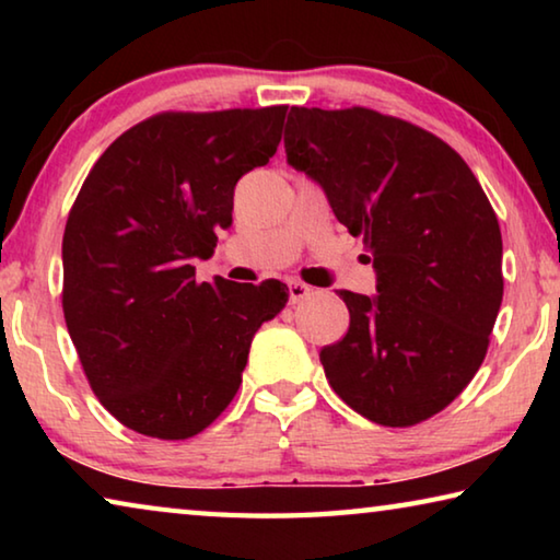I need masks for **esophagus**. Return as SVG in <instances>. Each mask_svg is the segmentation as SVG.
<instances>
[{
	"instance_id": "34e87169",
	"label": "esophagus",
	"mask_w": 560,
	"mask_h": 560,
	"mask_svg": "<svg viewBox=\"0 0 560 560\" xmlns=\"http://www.w3.org/2000/svg\"><path fill=\"white\" fill-rule=\"evenodd\" d=\"M311 291H314V289L306 287V283H301V281H289V301H291V303H301L303 299L308 296Z\"/></svg>"
}]
</instances>
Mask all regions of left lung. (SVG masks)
<instances>
[{"label": "left lung", "mask_w": 560, "mask_h": 560, "mask_svg": "<svg viewBox=\"0 0 560 560\" xmlns=\"http://www.w3.org/2000/svg\"><path fill=\"white\" fill-rule=\"evenodd\" d=\"M283 148L377 273L375 296L338 293L350 326L320 350L330 387L385 428L428 420L479 371L504 296L485 189L444 140L371 108L293 106Z\"/></svg>", "instance_id": "left-lung-1"}]
</instances>
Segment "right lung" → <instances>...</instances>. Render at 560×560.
I'll list each match as a JSON object with an SVG mask.
<instances>
[{
	"mask_svg": "<svg viewBox=\"0 0 560 560\" xmlns=\"http://www.w3.org/2000/svg\"><path fill=\"white\" fill-rule=\"evenodd\" d=\"M287 106L158 113L113 140L63 232V318L91 390L145 438L187 440L242 385L252 338L287 306L277 279L197 283L234 187L277 153Z\"/></svg>",
	"mask_w": 560,
	"mask_h": 560,
	"instance_id": "add662e5",
	"label": "right lung"
}]
</instances>
